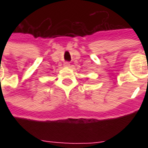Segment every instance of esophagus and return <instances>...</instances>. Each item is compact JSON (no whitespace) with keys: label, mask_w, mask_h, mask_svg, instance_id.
Instances as JSON below:
<instances>
[{"label":"esophagus","mask_w":148,"mask_h":148,"mask_svg":"<svg viewBox=\"0 0 148 148\" xmlns=\"http://www.w3.org/2000/svg\"><path fill=\"white\" fill-rule=\"evenodd\" d=\"M63 65H64V66H66V67H69V66H71V64H70L68 62H64V64Z\"/></svg>","instance_id":"34e87169"}]
</instances>
